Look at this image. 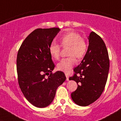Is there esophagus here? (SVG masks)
Masks as SVG:
<instances>
[{"label":"esophagus","mask_w":121,"mask_h":121,"mask_svg":"<svg viewBox=\"0 0 121 121\" xmlns=\"http://www.w3.org/2000/svg\"><path fill=\"white\" fill-rule=\"evenodd\" d=\"M65 75H66V81H69V76H68V74L66 73Z\"/></svg>","instance_id":"esophagus-1"}]
</instances>
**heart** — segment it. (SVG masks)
I'll return each mask as SVG.
<instances>
[{
    "label": "heart",
    "mask_w": 121,
    "mask_h": 121,
    "mask_svg": "<svg viewBox=\"0 0 121 121\" xmlns=\"http://www.w3.org/2000/svg\"><path fill=\"white\" fill-rule=\"evenodd\" d=\"M60 42L63 46L70 47L68 55L71 56L62 59L57 64V69L64 73H69L76 63L74 56L78 58H82L86 53L87 45L81 35L76 32L64 34L60 38ZM49 52L52 57L57 60L60 55V47L57 43L52 42L49 46Z\"/></svg>",
    "instance_id": "b5f03b06"
}]
</instances>
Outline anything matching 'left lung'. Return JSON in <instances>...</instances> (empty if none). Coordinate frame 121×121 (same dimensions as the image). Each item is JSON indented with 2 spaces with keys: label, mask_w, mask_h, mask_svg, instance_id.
<instances>
[{
  "label": "left lung",
  "mask_w": 121,
  "mask_h": 121,
  "mask_svg": "<svg viewBox=\"0 0 121 121\" xmlns=\"http://www.w3.org/2000/svg\"><path fill=\"white\" fill-rule=\"evenodd\" d=\"M88 39L87 52L79 65L74 69V75L69 79L78 84L71 98L81 106H89L101 96L109 69L108 53L103 39L94 32L90 33Z\"/></svg>",
  "instance_id": "left-lung-1"
}]
</instances>
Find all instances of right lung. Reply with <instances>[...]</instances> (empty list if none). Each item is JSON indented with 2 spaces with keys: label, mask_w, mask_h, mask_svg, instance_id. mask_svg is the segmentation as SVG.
Returning <instances> with one entry per match:
<instances>
[{
  "label": "right lung",
  "mask_w": 121,
  "mask_h": 121,
  "mask_svg": "<svg viewBox=\"0 0 121 121\" xmlns=\"http://www.w3.org/2000/svg\"><path fill=\"white\" fill-rule=\"evenodd\" d=\"M60 30L58 28L35 29L24 39L18 50L19 86L25 98L35 107L45 108L51 104L56 89L66 79L63 72L52 73L55 66L49 52L50 45Z\"/></svg>",
  "instance_id": "obj_1"
}]
</instances>
